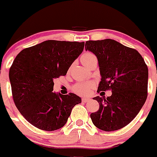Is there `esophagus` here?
Here are the masks:
<instances>
[{
	"instance_id": "obj_1",
	"label": "esophagus",
	"mask_w": 157,
	"mask_h": 157,
	"mask_svg": "<svg viewBox=\"0 0 157 157\" xmlns=\"http://www.w3.org/2000/svg\"><path fill=\"white\" fill-rule=\"evenodd\" d=\"M90 100L89 98H82V102H84V103H87V102H89V101Z\"/></svg>"
}]
</instances>
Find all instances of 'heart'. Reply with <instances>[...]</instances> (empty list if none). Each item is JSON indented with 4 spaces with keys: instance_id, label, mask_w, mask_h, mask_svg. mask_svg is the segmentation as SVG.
Masks as SVG:
<instances>
[{
    "instance_id": "1",
    "label": "heart",
    "mask_w": 157,
    "mask_h": 157,
    "mask_svg": "<svg viewBox=\"0 0 157 157\" xmlns=\"http://www.w3.org/2000/svg\"><path fill=\"white\" fill-rule=\"evenodd\" d=\"M94 58H95V56L92 53H84L81 56V63L84 65H86L87 63H89ZM94 85L93 83H90V82L78 83L74 86L73 91L77 94H80V95H87V94L90 93L91 90L94 88Z\"/></svg>"
}]
</instances>
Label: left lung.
<instances>
[{"label": "left lung", "instance_id": "left-lung-1", "mask_svg": "<svg viewBox=\"0 0 157 157\" xmlns=\"http://www.w3.org/2000/svg\"><path fill=\"white\" fill-rule=\"evenodd\" d=\"M86 50L98 59L101 81L98 92L112 90V95L94 97L99 109L90 114L93 124L104 131H114L134 119L147 97L148 69L136 50L117 40H88Z\"/></svg>", "mask_w": 157, "mask_h": 157}]
</instances>
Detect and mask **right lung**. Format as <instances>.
Here are the masks:
<instances>
[{"label":"right lung","mask_w":157,"mask_h":157,"mask_svg":"<svg viewBox=\"0 0 157 157\" xmlns=\"http://www.w3.org/2000/svg\"><path fill=\"white\" fill-rule=\"evenodd\" d=\"M85 42L49 40L26 48L10 69L13 98L23 117L38 129L53 131L66 124L72 107L81 103L75 94L53 92L54 79L65 76L82 53Z\"/></svg>","instance_id":"1"}]
</instances>
